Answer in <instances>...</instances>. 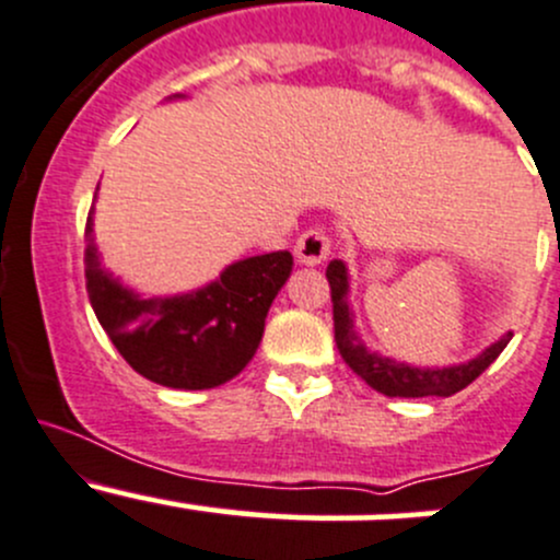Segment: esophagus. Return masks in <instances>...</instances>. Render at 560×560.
Returning <instances> with one entry per match:
<instances>
[{
	"mask_svg": "<svg viewBox=\"0 0 560 560\" xmlns=\"http://www.w3.org/2000/svg\"><path fill=\"white\" fill-rule=\"evenodd\" d=\"M293 253H296L299 264H304V267H318V264H324L329 258L331 240L320 229H310L299 236Z\"/></svg>",
	"mask_w": 560,
	"mask_h": 560,
	"instance_id": "1",
	"label": "esophagus"
}]
</instances>
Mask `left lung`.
I'll list each match as a JSON object with an SVG mask.
<instances>
[{
	"label": "left lung",
	"mask_w": 560,
	"mask_h": 560,
	"mask_svg": "<svg viewBox=\"0 0 560 560\" xmlns=\"http://www.w3.org/2000/svg\"><path fill=\"white\" fill-rule=\"evenodd\" d=\"M326 280L331 291V315H335V342L348 368L368 386L386 397H452L466 389L470 381L479 378L498 359V353L512 340V331L492 342L490 348L455 368H411L406 362H395L389 357L368 351L362 337L353 329V315L348 307V269L342 261H331L326 267Z\"/></svg>",
	"instance_id": "8db88e82"
}]
</instances>
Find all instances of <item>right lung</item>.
I'll use <instances>...</instances> for the list:
<instances>
[{"mask_svg":"<svg viewBox=\"0 0 560 560\" xmlns=\"http://www.w3.org/2000/svg\"><path fill=\"white\" fill-rule=\"evenodd\" d=\"M86 218V293L100 326L125 362L171 389H214L240 375L258 351L264 320L288 275V250L236 261L209 285L182 296L143 299L100 264Z\"/></svg>","mask_w":560,"mask_h":560,"instance_id":"right-lung-1","label":"right lung"}]
</instances>
